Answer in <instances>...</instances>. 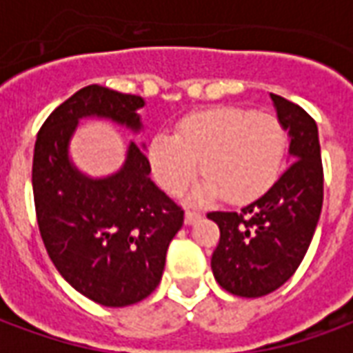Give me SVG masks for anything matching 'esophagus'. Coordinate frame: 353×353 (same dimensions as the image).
<instances>
[{
    "mask_svg": "<svg viewBox=\"0 0 353 353\" xmlns=\"http://www.w3.org/2000/svg\"><path fill=\"white\" fill-rule=\"evenodd\" d=\"M200 217H202V215H200V212H196V210H187V212H185V223H189V225L199 221Z\"/></svg>",
    "mask_w": 353,
    "mask_h": 353,
    "instance_id": "esophagus-1",
    "label": "esophagus"
}]
</instances>
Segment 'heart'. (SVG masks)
I'll use <instances>...</instances> for the list:
<instances>
[{
    "label": "heart",
    "mask_w": 353,
    "mask_h": 353,
    "mask_svg": "<svg viewBox=\"0 0 353 353\" xmlns=\"http://www.w3.org/2000/svg\"><path fill=\"white\" fill-rule=\"evenodd\" d=\"M288 136L270 113L242 108H210L183 117L176 134H157L149 162L161 187L181 192L196 177L206 181L200 194L242 204L265 194L280 174Z\"/></svg>",
    "instance_id": "1"
}]
</instances>
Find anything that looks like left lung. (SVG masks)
<instances>
[{
  "label": "left lung",
  "mask_w": 353,
  "mask_h": 353,
  "mask_svg": "<svg viewBox=\"0 0 353 353\" xmlns=\"http://www.w3.org/2000/svg\"><path fill=\"white\" fill-rule=\"evenodd\" d=\"M289 132L291 164L268 191L240 212H210L219 227L212 255L217 283L238 296H263L295 274L323 204V166L316 121L301 105L270 94Z\"/></svg>",
  "instance_id": "1"
}]
</instances>
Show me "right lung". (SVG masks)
Returning <instances> with one entry per match:
<instances>
[{"label":"right lung","instance_id":"add662e5","mask_svg":"<svg viewBox=\"0 0 353 353\" xmlns=\"http://www.w3.org/2000/svg\"><path fill=\"white\" fill-rule=\"evenodd\" d=\"M143 98L88 85L39 128L32 185L37 225L50 261L81 295L103 306L143 301L161 283L166 252L183 227V208L151 181L134 141L124 166L103 179L81 174L68 143L83 117H105L138 132Z\"/></svg>","mask_w":353,"mask_h":353}]
</instances>
